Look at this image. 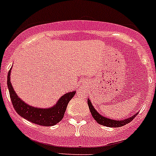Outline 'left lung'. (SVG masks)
I'll use <instances>...</instances> for the list:
<instances>
[{
    "mask_svg": "<svg viewBox=\"0 0 156 156\" xmlns=\"http://www.w3.org/2000/svg\"><path fill=\"white\" fill-rule=\"evenodd\" d=\"M87 104L89 106V109H90V112H91V115L93 116L94 119L96 120V122L98 123L101 125H103V126H108V127H119V126H122L124 125L127 124L129 122H131L133 119V118H135V116L137 115V114L138 112H136L133 115H132L131 117H129V118H126L125 119H121V120H115V119H109V118H106V117L103 116L101 114H100L97 110L95 109L94 105H92L91 101H90V99L87 100Z\"/></svg>",
    "mask_w": 156,
    "mask_h": 156,
    "instance_id": "8db88e82",
    "label": "left lung"
}]
</instances>
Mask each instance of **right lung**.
<instances>
[{
	"mask_svg": "<svg viewBox=\"0 0 156 156\" xmlns=\"http://www.w3.org/2000/svg\"><path fill=\"white\" fill-rule=\"evenodd\" d=\"M11 70L12 68L8 72L7 84H8L12 105L16 112L20 116L27 119L30 122L41 126H55L58 122H60L64 116L68 103L75 95V90L65 94L58 100L57 103L55 105L50 108H43L39 107L37 108L34 107L24 102L14 90L13 87L11 83Z\"/></svg>",
	"mask_w": 156,
	"mask_h": 156,
	"instance_id": "right-lung-1",
	"label": "right lung"
}]
</instances>
